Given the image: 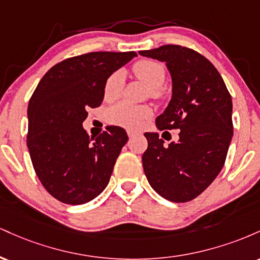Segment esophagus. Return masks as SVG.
<instances>
[{
	"label": "esophagus",
	"mask_w": 260,
	"mask_h": 260,
	"mask_svg": "<svg viewBox=\"0 0 260 260\" xmlns=\"http://www.w3.org/2000/svg\"><path fill=\"white\" fill-rule=\"evenodd\" d=\"M127 134H128V137H134V136H137V134H138V132H136V131H132V129H128L127 131Z\"/></svg>",
	"instance_id": "obj_1"
}]
</instances>
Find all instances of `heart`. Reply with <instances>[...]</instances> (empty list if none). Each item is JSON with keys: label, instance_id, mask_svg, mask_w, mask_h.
Here are the masks:
<instances>
[{"label": "heart", "instance_id": "b5f03b06", "mask_svg": "<svg viewBox=\"0 0 260 260\" xmlns=\"http://www.w3.org/2000/svg\"><path fill=\"white\" fill-rule=\"evenodd\" d=\"M133 72L144 82L149 88L159 89L165 82V68L153 59H140L133 66ZM123 89V74L120 71L112 73L106 79L104 86V96L106 100H113L121 95ZM150 107L137 106L121 101L110 107L106 111V118L110 123L126 128H138L140 124L151 116Z\"/></svg>", "mask_w": 260, "mask_h": 260}]
</instances>
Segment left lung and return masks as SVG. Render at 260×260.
I'll return each instance as SVG.
<instances>
[{
  "instance_id": "8db88e82",
  "label": "left lung",
  "mask_w": 260,
  "mask_h": 260,
  "mask_svg": "<svg viewBox=\"0 0 260 260\" xmlns=\"http://www.w3.org/2000/svg\"><path fill=\"white\" fill-rule=\"evenodd\" d=\"M165 62L172 79V98L157 116V129H181L169 147L157 133L144 134L148 149L143 169L157 194L184 203L204 192L225 164L234 136L232 100L223 79L209 59L180 45L139 51Z\"/></svg>"
}]
</instances>
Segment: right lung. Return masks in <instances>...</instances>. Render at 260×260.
I'll list each match as a JSON object with an SVG mask.
<instances>
[{
	"mask_svg": "<svg viewBox=\"0 0 260 260\" xmlns=\"http://www.w3.org/2000/svg\"><path fill=\"white\" fill-rule=\"evenodd\" d=\"M137 53L89 52L47 71L28 105L29 154L39 180L57 201L84 204L105 189L126 144L123 128L106 127L99 137L83 128L89 107H99L111 74Z\"/></svg>",
	"mask_w": 260,
	"mask_h": 260,
	"instance_id": "obj_1",
	"label": "right lung"
}]
</instances>
